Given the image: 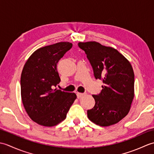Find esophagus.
Listing matches in <instances>:
<instances>
[{"label": "esophagus", "mask_w": 154, "mask_h": 154, "mask_svg": "<svg viewBox=\"0 0 154 154\" xmlns=\"http://www.w3.org/2000/svg\"><path fill=\"white\" fill-rule=\"evenodd\" d=\"M85 95V93H77V98H81V97H83Z\"/></svg>", "instance_id": "esophagus-1"}]
</instances>
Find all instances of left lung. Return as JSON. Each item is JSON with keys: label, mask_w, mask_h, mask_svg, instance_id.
<instances>
[{"label": "left lung", "mask_w": 154, "mask_h": 154, "mask_svg": "<svg viewBox=\"0 0 154 154\" xmlns=\"http://www.w3.org/2000/svg\"><path fill=\"white\" fill-rule=\"evenodd\" d=\"M78 46L87 54L94 77L104 83L101 93L93 95L95 104L87 110L88 119L100 126L115 124L128 114L134 97L132 65L116 49L99 42H79Z\"/></svg>", "instance_id": "1"}]
</instances>
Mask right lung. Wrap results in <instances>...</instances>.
Masks as SVG:
<instances>
[{
	"mask_svg": "<svg viewBox=\"0 0 154 154\" xmlns=\"http://www.w3.org/2000/svg\"><path fill=\"white\" fill-rule=\"evenodd\" d=\"M72 47L61 42L38 49L24 64L21 74V98L30 119L39 125L51 127L66 119L77 95L53 89L60 82L57 63Z\"/></svg>",
	"mask_w": 154,
	"mask_h": 154,
	"instance_id": "right-lung-1",
	"label": "right lung"
}]
</instances>
